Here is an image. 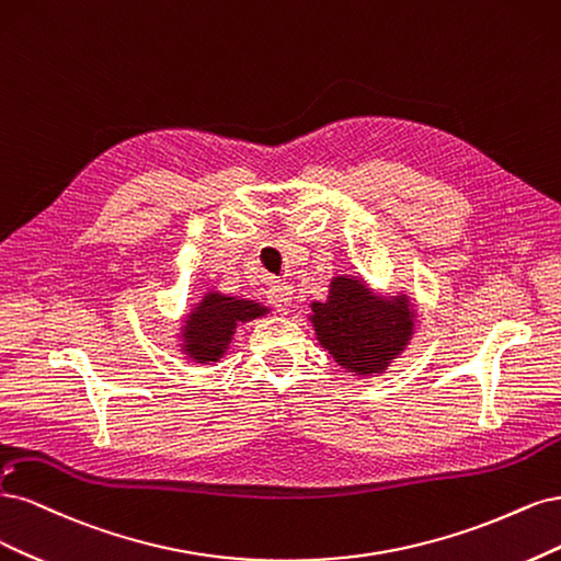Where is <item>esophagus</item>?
<instances>
[{"instance_id": "esophagus-1", "label": "esophagus", "mask_w": 561, "mask_h": 561, "mask_svg": "<svg viewBox=\"0 0 561 561\" xmlns=\"http://www.w3.org/2000/svg\"><path fill=\"white\" fill-rule=\"evenodd\" d=\"M291 296H294V288L286 282H273L267 288V300L275 305L277 312H288V307H291Z\"/></svg>"}]
</instances>
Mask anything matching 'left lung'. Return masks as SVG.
<instances>
[{"label":"left lung","mask_w":561,"mask_h":561,"mask_svg":"<svg viewBox=\"0 0 561 561\" xmlns=\"http://www.w3.org/2000/svg\"><path fill=\"white\" fill-rule=\"evenodd\" d=\"M310 307L319 345L356 377L387 373L414 333V307L405 294H375L352 275L333 277L329 298Z\"/></svg>","instance_id":"8db88e82"}]
</instances>
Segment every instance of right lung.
<instances>
[{
    "mask_svg": "<svg viewBox=\"0 0 561 561\" xmlns=\"http://www.w3.org/2000/svg\"><path fill=\"white\" fill-rule=\"evenodd\" d=\"M270 307L238 296H226L221 291H207L201 302L191 307L184 317L182 352L195 364H219V358L230 350V342L240 323L265 317Z\"/></svg>",
    "mask_w": 561,
    "mask_h": 561,
    "instance_id": "1",
    "label": "right lung"
}]
</instances>
